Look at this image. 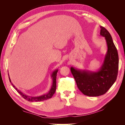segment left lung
Wrapping results in <instances>:
<instances>
[{
    "label": "left lung",
    "mask_w": 125,
    "mask_h": 125,
    "mask_svg": "<svg viewBox=\"0 0 125 125\" xmlns=\"http://www.w3.org/2000/svg\"><path fill=\"white\" fill-rule=\"evenodd\" d=\"M100 35L105 37L107 51L99 70L92 71L71 67L70 70L78 88L85 95L99 96L103 95L116 80L119 59L117 49L110 33L101 26Z\"/></svg>",
    "instance_id": "left-lung-1"
}]
</instances>
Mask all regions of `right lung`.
Wrapping results in <instances>:
<instances>
[{
    "label": "right lung",
    "instance_id": "obj_1",
    "mask_svg": "<svg viewBox=\"0 0 125 125\" xmlns=\"http://www.w3.org/2000/svg\"><path fill=\"white\" fill-rule=\"evenodd\" d=\"M58 70L56 69L54 70L53 72H52V74H51V78L52 79V85L51 86V88L50 90L49 91V92L43 94V95H42L40 96H29L26 95V94H24L21 92L20 90H19L17 88H16L13 84L11 82V81L10 80V78L9 77V75L8 73V76H9V81L11 82V84H12V86L13 88L16 90L19 93L20 95L23 97L24 99L26 100H27L30 102H39V101H43L46 100H48L49 99H51V98L52 96V95H54L55 91H56V77H57V73Z\"/></svg>",
    "mask_w": 125,
    "mask_h": 125
}]
</instances>
